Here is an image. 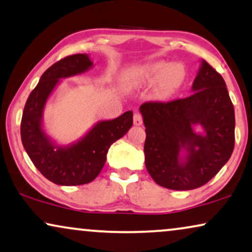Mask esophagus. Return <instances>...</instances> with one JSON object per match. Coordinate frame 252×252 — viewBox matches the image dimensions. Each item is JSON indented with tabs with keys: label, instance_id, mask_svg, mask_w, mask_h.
<instances>
[{
	"label": "esophagus",
	"instance_id": "34e87169",
	"mask_svg": "<svg viewBox=\"0 0 252 252\" xmlns=\"http://www.w3.org/2000/svg\"><path fill=\"white\" fill-rule=\"evenodd\" d=\"M133 124L136 126H140L143 124V117L139 113H135V115H133Z\"/></svg>",
	"mask_w": 252,
	"mask_h": 252
}]
</instances>
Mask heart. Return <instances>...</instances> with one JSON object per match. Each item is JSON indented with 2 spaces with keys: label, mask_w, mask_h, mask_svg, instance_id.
<instances>
[{
  "label": "heart",
  "mask_w": 252,
  "mask_h": 252,
  "mask_svg": "<svg viewBox=\"0 0 252 252\" xmlns=\"http://www.w3.org/2000/svg\"><path fill=\"white\" fill-rule=\"evenodd\" d=\"M186 77L187 69L182 63L157 60L126 70L122 82L129 89L156 82L153 86L154 94L158 98H168L182 86Z\"/></svg>",
  "instance_id": "heart-1"
}]
</instances>
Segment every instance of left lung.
I'll list each match as a JSON object with an SVG mask.
<instances>
[{
	"mask_svg": "<svg viewBox=\"0 0 252 252\" xmlns=\"http://www.w3.org/2000/svg\"><path fill=\"white\" fill-rule=\"evenodd\" d=\"M192 94L139 107L145 126V166L157 184L192 190L217 175L235 144V113L226 83L202 60Z\"/></svg>",
	"mask_w": 252,
	"mask_h": 252,
	"instance_id": "1",
	"label": "left lung"
}]
</instances>
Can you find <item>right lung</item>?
<instances>
[{"label": "right lung", "mask_w": 252, "mask_h": 252, "mask_svg": "<svg viewBox=\"0 0 252 252\" xmlns=\"http://www.w3.org/2000/svg\"><path fill=\"white\" fill-rule=\"evenodd\" d=\"M93 66L87 54L66 56L42 73L30 94L23 112V146L40 173L59 186H80L92 182L105 166L110 145L132 126V112L117 119L99 121L76 142L58 144L46 132L43 112L49 96L61 79L82 75Z\"/></svg>", "instance_id": "1"}]
</instances>
